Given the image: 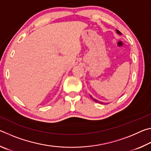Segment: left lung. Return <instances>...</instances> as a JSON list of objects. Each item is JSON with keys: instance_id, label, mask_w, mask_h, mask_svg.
I'll return each instance as SVG.
<instances>
[{"instance_id": "obj_1", "label": "left lung", "mask_w": 151, "mask_h": 151, "mask_svg": "<svg viewBox=\"0 0 151 151\" xmlns=\"http://www.w3.org/2000/svg\"><path fill=\"white\" fill-rule=\"evenodd\" d=\"M116 32H118V33H119V34H121V32H120V31H119V30H116ZM91 99H93V97H92L91 96ZM93 100H94V101H95V102H96V103H99V101H96V99H93ZM99 103L103 104V103H101V102H99Z\"/></svg>"}]
</instances>
